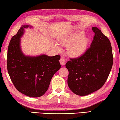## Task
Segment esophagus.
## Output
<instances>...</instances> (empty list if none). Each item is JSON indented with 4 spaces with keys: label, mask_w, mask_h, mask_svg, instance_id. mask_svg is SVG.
Returning <instances> with one entry per match:
<instances>
[{
    "label": "esophagus",
    "mask_w": 120,
    "mask_h": 120,
    "mask_svg": "<svg viewBox=\"0 0 120 120\" xmlns=\"http://www.w3.org/2000/svg\"><path fill=\"white\" fill-rule=\"evenodd\" d=\"M60 63L62 65V66H64V64H66V60H65V59L64 58H61L60 59Z\"/></svg>",
    "instance_id": "esophagus-1"
}]
</instances>
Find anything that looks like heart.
<instances>
[{
    "instance_id": "b5f03b06",
    "label": "heart",
    "mask_w": 120,
    "mask_h": 120,
    "mask_svg": "<svg viewBox=\"0 0 120 120\" xmlns=\"http://www.w3.org/2000/svg\"><path fill=\"white\" fill-rule=\"evenodd\" d=\"M81 35V34H75L64 36L60 38L59 43L60 45L66 47L70 46L68 50V54L71 56L77 57L84 53L88 44V40L87 38L83 37L79 38ZM55 47L58 50H60V48L56 44L55 45Z\"/></svg>"
}]
</instances>
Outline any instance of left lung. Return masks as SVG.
I'll return each instance as SVG.
<instances>
[{
	"instance_id": "1",
	"label": "left lung",
	"mask_w": 120,
	"mask_h": 120,
	"mask_svg": "<svg viewBox=\"0 0 120 120\" xmlns=\"http://www.w3.org/2000/svg\"><path fill=\"white\" fill-rule=\"evenodd\" d=\"M95 33L90 46L82 56L70 58L66 67L69 71L68 85L75 94L85 96L100 89L106 82L113 66L111 42L99 29Z\"/></svg>"
}]
</instances>
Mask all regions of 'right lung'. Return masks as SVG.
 Segmentation results:
<instances>
[{
	"label": "right lung",
	"mask_w": 120,
	"mask_h": 120,
	"mask_svg": "<svg viewBox=\"0 0 120 120\" xmlns=\"http://www.w3.org/2000/svg\"><path fill=\"white\" fill-rule=\"evenodd\" d=\"M28 27L32 26H22L11 38L8 48L7 70L17 90L27 96L38 97L45 94L53 76L60 69V56L24 55L20 47V42L24 29Z\"/></svg>",
	"instance_id": "right-lung-1"
}]
</instances>
